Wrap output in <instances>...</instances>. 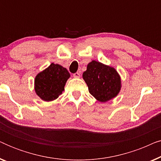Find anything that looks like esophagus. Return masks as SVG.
Here are the masks:
<instances>
[{
    "label": "esophagus",
    "mask_w": 161,
    "mask_h": 161,
    "mask_svg": "<svg viewBox=\"0 0 161 161\" xmlns=\"http://www.w3.org/2000/svg\"><path fill=\"white\" fill-rule=\"evenodd\" d=\"M73 77L75 78H79L80 77V72H75V73L73 74Z\"/></svg>",
    "instance_id": "obj_1"
}]
</instances>
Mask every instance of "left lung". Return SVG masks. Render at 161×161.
<instances>
[{
	"label": "left lung",
	"mask_w": 161,
	"mask_h": 161,
	"mask_svg": "<svg viewBox=\"0 0 161 161\" xmlns=\"http://www.w3.org/2000/svg\"><path fill=\"white\" fill-rule=\"evenodd\" d=\"M83 78L89 88V93L96 100L105 103L117 96L121 87L119 75L114 67L92 61L88 64Z\"/></svg>",
	"instance_id": "1"
}]
</instances>
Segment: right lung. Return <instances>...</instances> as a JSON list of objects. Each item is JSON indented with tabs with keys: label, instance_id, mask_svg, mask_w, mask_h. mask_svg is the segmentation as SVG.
Here are the masks:
<instances>
[{
	"label": "right lung",
	"instance_id": "1",
	"mask_svg": "<svg viewBox=\"0 0 161 161\" xmlns=\"http://www.w3.org/2000/svg\"><path fill=\"white\" fill-rule=\"evenodd\" d=\"M70 74L62 66L52 63L35 78L36 94L44 101H52L58 97L64 90L66 82Z\"/></svg>",
	"mask_w": 161,
	"mask_h": 161
}]
</instances>
